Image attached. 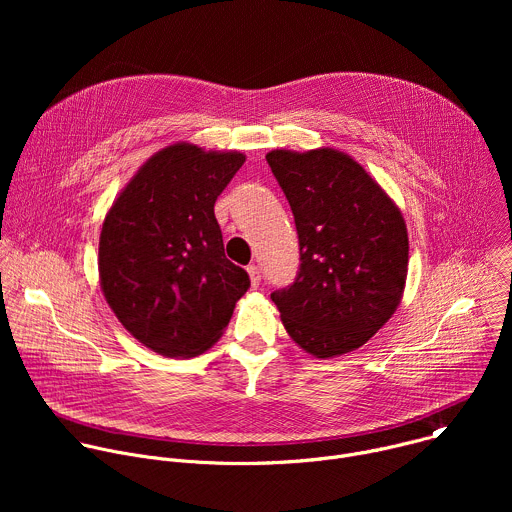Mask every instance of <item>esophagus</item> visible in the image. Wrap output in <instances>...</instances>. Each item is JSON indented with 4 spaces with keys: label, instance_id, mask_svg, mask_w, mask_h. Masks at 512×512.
<instances>
[{
    "label": "esophagus",
    "instance_id": "34e87169",
    "mask_svg": "<svg viewBox=\"0 0 512 512\" xmlns=\"http://www.w3.org/2000/svg\"><path fill=\"white\" fill-rule=\"evenodd\" d=\"M247 271H249V277H251V285H253V287H259V283H261V271H259V267H257V265H249Z\"/></svg>",
    "mask_w": 512,
    "mask_h": 512
}]
</instances>
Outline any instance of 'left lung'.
Returning a JSON list of instances; mask_svg holds the SVG:
<instances>
[{
    "instance_id": "obj_1",
    "label": "left lung",
    "mask_w": 512,
    "mask_h": 512,
    "mask_svg": "<svg viewBox=\"0 0 512 512\" xmlns=\"http://www.w3.org/2000/svg\"><path fill=\"white\" fill-rule=\"evenodd\" d=\"M300 239V273L271 294L300 348L332 358L360 348L401 304L409 239L403 214L352 156L318 148L267 156Z\"/></svg>"
}]
</instances>
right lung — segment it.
<instances>
[{
  "label": "right lung",
  "mask_w": 512,
  "mask_h": 512,
  "mask_svg": "<svg viewBox=\"0 0 512 512\" xmlns=\"http://www.w3.org/2000/svg\"><path fill=\"white\" fill-rule=\"evenodd\" d=\"M245 164L241 152L166 145L105 214L99 281L123 328L158 354L188 358L223 336L251 281L225 257L214 202Z\"/></svg>",
  "instance_id": "obj_1"
}]
</instances>
